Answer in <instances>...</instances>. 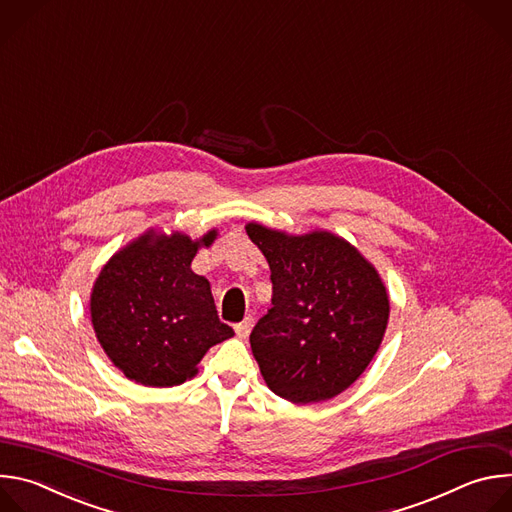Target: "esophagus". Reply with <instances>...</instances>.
<instances>
[{
    "label": "esophagus",
    "instance_id": "34e87169",
    "mask_svg": "<svg viewBox=\"0 0 512 512\" xmlns=\"http://www.w3.org/2000/svg\"><path fill=\"white\" fill-rule=\"evenodd\" d=\"M251 328H253V318L247 316L243 322H239V324L235 326V332H237L239 338H247V336L251 334Z\"/></svg>",
    "mask_w": 512,
    "mask_h": 512
}]
</instances>
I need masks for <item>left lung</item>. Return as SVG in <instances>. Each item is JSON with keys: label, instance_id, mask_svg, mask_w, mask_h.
Segmentation results:
<instances>
[{"label": "left lung", "instance_id": "8db88e82", "mask_svg": "<svg viewBox=\"0 0 512 512\" xmlns=\"http://www.w3.org/2000/svg\"><path fill=\"white\" fill-rule=\"evenodd\" d=\"M245 231L273 283V308L249 338L267 387L304 405L340 395L369 367L389 324L379 271L330 231L289 235L261 223Z\"/></svg>", "mask_w": 512, "mask_h": 512}]
</instances>
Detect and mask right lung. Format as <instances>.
<instances>
[{
  "label": "right lung",
  "instance_id": "obj_1",
  "mask_svg": "<svg viewBox=\"0 0 512 512\" xmlns=\"http://www.w3.org/2000/svg\"><path fill=\"white\" fill-rule=\"evenodd\" d=\"M200 239L148 229L119 249L91 291L95 336L115 367L143 387H174L198 373L206 350L235 336L216 316L210 283L190 269Z\"/></svg>",
  "mask_w": 512,
  "mask_h": 512
}]
</instances>
